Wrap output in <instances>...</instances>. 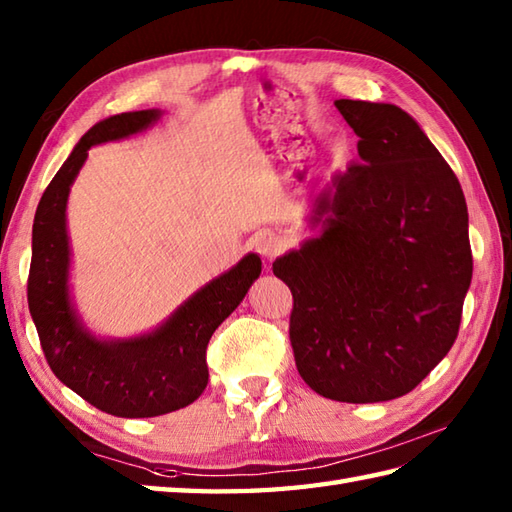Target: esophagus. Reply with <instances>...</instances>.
<instances>
[{"label": "esophagus", "instance_id": "esophagus-1", "mask_svg": "<svg viewBox=\"0 0 512 512\" xmlns=\"http://www.w3.org/2000/svg\"><path fill=\"white\" fill-rule=\"evenodd\" d=\"M253 244H255L257 253L268 257V259H273L275 255L281 253V250H284V239H281L275 233H270V231H264V233L255 235V242Z\"/></svg>", "mask_w": 512, "mask_h": 512}]
</instances>
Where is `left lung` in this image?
<instances>
[{"mask_svg": "<svg viewBox=\"0 0 512 512\" xmlns=\"http://www.w3.org/2000/svg\"><path fill=\"white\" fill-rule=\"evenodd\" d=\"M334 105L358 136L361 162L319 195L323 233L273 270L292 292L301 378L330 400H394L458 339L473 277L469 213L453 169L407 112Z\"/></svg>", "mask_w": 512, "mask_h": 512, "instance_id": "left-lung-1", "label": "left lung"}]
</instances>
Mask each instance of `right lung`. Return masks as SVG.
Segmentation results:
<instances>
[{
  "label": "right lung",
  "mask_w": 512,
  "mask_h": 512,
  "mask_svg": "<svg viewBox=\"0 0 512 512\" xmlns=\"http://www.w3.org/2000/svg\"><path fill=\"white\" fill-rule=\"evenodd\" d=\"M158 110L125 112L96 123L43 191L32 224L28 308L41 350L63 385L118 418H154L191 405L209 383L206 345L262 273V259L246 255L180 306L156 332L132 341H99L76 319L68 297L70 246L65 204L70 184L92 145L145 129Z\"/></svg>",
  "instance_id": "1"
}]
</instances>
